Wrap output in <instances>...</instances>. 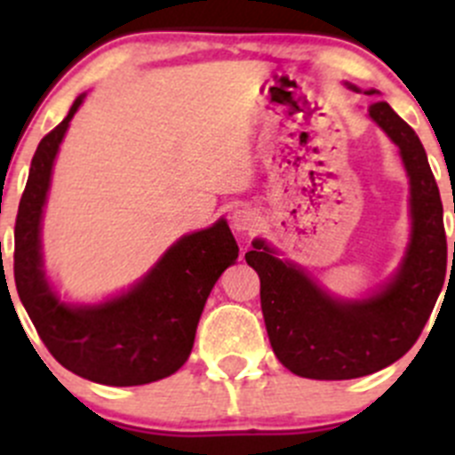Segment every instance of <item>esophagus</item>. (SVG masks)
Instances as JSON below:
<instances>
[{"instance_id": "esophagus-1", "label": "esophagus", "mask_w": 455, "mask_h": 455, "mask_svg": "<svg viewBox=\"0 0 455 455\" xmlns=\"http://www.w3.org/2000/svg\"><path fill=\"white\" fill-rule=\"evenodd\" d=\"M231 224L235 231H253L257 227V213L253 209H249V206H240V209H235L231 213Z\"/></svg>"}]
</instances>
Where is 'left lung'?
I'll return each instance as SVG.
<instances>
[{
  "instance_id": "1",
  "label": "left lung",
  "mask_w": 455,
  "mask_h": 455,
  "mask_svg": "<svg viewBox=\"0 0 455 455\" xmlns=\"http://www.w3.org/2000/svg\"><path fill=\"white\" fill-rule=\"evenodd\" d=\"M368 112L396 142L410 176L411 242L398 273L368 299L343 301L321 291L295 264L275 257L264 240H255L246 253L259 275L273 352L283 368L304 379H359L392 365L420 337L444 282L443 202L423 142L385 100L371 103Z\"/></svg>"
}]
</instances>
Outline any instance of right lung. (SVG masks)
I'll return each instance as SVG.
<instances>
[{"mask_svg": "<svg viewBox=\"0 0 455 455\" xmlns=\"http://www.w3.org/2000/svg\"><path fill=\"white\" fill-rule=\"evenodd\" d=\"M84 96L32 156L15 222V286L41 341L63 368L116 387L154 383L189 359L206 297L240 249L228 224L218 220L180 237L123 295L96 306L63 304L45 279L39 233L54 158Z\"/></svg>", "mask_w": 455, "mask_h": 455, "instance_id": "obj_1", "label": "right lung"}]
</instances>
